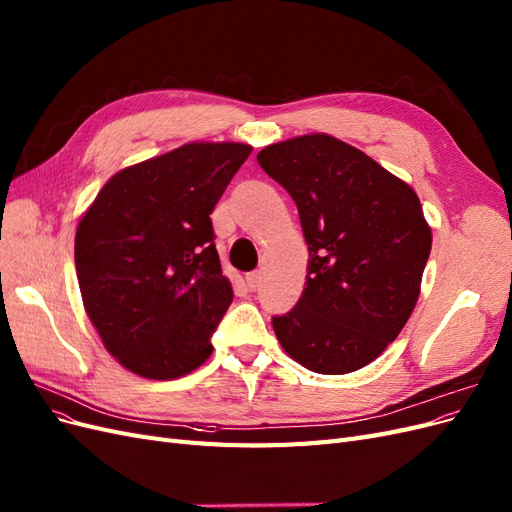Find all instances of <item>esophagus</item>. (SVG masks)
Returning <instances> with one entry per match:
<instances>
[{"label":"esophagus","instance_id":"obj_1","mask_svg":"<svg viewBox=\"0 0 512 512\" xmlns=\"http://www.w3.org/2000/svg\"><path fill=\"white\" fill-rule=\"evenodd\" d=\"M260 280H262V275L258 271H252V273L245 275V286L250 290H256L260 286Z\"/></svg>","mask_w":512,"mask_h":512}]
</instances>
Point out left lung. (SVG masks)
<instances>
[{
  "instance_id": "1",
  "label": "left lung",
  "mask_w": 512,
  "mask_h": 512,
  "mask_svg": "<svg viewBox=\"0 0 512 512\" xmlns=\"http://www.w3.org/2000/svg\"><path fill=\"white\" fill-rule=\"evenodd\" d=\"M292 196L307 243L305 290L273 331L309 371L350 374L376 361L421 294L431 228L410 185L331 134H303L258 153Z\"/></svg>"
}]
</instances>
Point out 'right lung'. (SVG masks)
Instances as JSON below:
<instances>
[{
	"instance_id": "add662e5",
	"label": "right lung",
	"mask_w": 512,
	"mask_h": 512,
	"mask_svg": "<svg viewBox=\"0 0 512 512\" xmlns=\"http://www.w3.org/2000/svg\"><path fill=\"white\" fill-rule=\"evenodd\" d=\"M252 153L188 143L121 168L81 215L74 265L104 348L132 374L175 380L203 365L232 303L209 215Z\"/></svg>"
}]
</instances>
